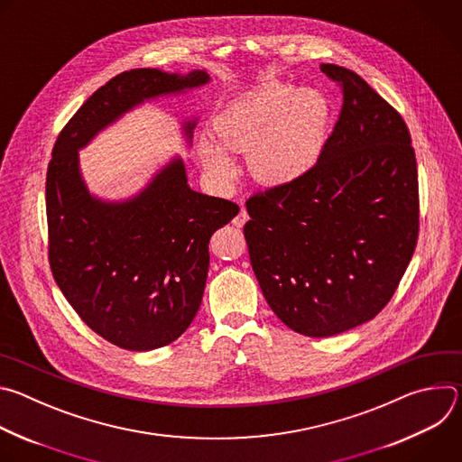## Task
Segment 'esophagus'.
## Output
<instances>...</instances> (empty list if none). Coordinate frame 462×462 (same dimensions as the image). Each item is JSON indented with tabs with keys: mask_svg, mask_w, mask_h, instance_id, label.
Returning <instances> with one entry per match:
<instances>
[{
	"mask_svg": "<svg viewBox=\"0 0 462 462\" xmlns=\"http://www.w3.org/2000/svg\"><path fill=\"white\" fill-rule=\"evenodd\" d=\"M246 221H248V214H246V210H245V208H241V210H239V214L234 217V225H236L237 228H241Z\"/></svg>",
	"mask_w": 462,
	"mask_h": 462,
	"instance_id": "esophagus-1",
	"label": "esophagus"
}]
</instances>
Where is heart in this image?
<instances>
[{
  "label": "heart",
  "instance_id": "1",
  "mask_svg": "<svg viewBox=\"0 0 462 462\" xmlns=\"http://www.w3.org/2000/svg\"><path fill=\"white\" fill-rule=\"evenodd\" d=\"M328 104L316 89L289 84L263 86L232 102L216 120V137L230 152L248 153L255 179L291 182L318 161L325 143ZM207 166L219 177L234 173L228 153L214 143L201 144Z\"/></svg>",
  "mask_w": 462,
  "mask_h": 462
}]
</instances>
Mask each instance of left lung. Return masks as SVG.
<instances>
[{
  "mask_svg": "<svg viewBox=\"0 0 462 462\" xmlns=\"http://www.w3.org/2000/svg\"><path fill=\"white\" fill-rule=\"evenodd\" d=\"M321 73L344 95L316 164L246 201L250 263L276 316L325 338L373 319L393 298L419 237V177L410 129L362 77Z\"/></svg>",
  "mask_w": 462,
  "mask_h": 462,
  "instance_id": "obj_1",
  "label": "left lung"
}]
</instances>
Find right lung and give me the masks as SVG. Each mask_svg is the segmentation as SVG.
Masks as SVG:
<instances>
[{
  "label": "right lung",
  "mask_w": 462,
  "mask_h": 462,
  "mask_svg": "<svg viewBox=\"0 0 462 462\" xmlns=\"http://www.w3.org/2000/svg\"><path fill=\"white\" fill-rule=\"evenodd\" d=\"M207 71L131 69L97 89L65 124L47 168L49 263L82 321L127 351L175 342L201 307L212 234L239 207L193 191L179 157L135 197L106 203L82 180L79 150L144 100L205 86ZM193 122L184 124L189 139Z\"/></svg>",
  "instance_id": "1"
}]
</instances>
